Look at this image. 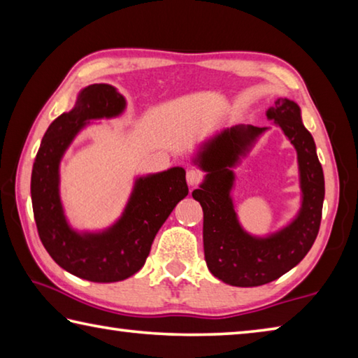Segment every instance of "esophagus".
<instances>
[{
    "mask_svg": "<svg viewBox=\"0 0 358 358\" xmlns=\"http://www.w3.org/2000/svg\"><path fill=\"white\" fill-rule=\"evenodd\" d=\"M202 180H203V173L201 171H196V169H191V171L186 175V181L189 186L201 185Z\"/></svg>",
    "mask_w": 358,
    "mask_h": 358,
    "instance_id": "esophagus-1",
    "label": "esophagus"
}]
</instances>
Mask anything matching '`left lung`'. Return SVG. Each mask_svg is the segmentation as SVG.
<instances>
[{
	"mask_svg": "<svg viewBox=\"0 0 358 358\" xmlns=\"http://www.w3.org/2000/svg\"><path fill=\"white\" fill-rule=\"evenodd\" d=\"M296 150L301 207L295 220L268 237H252L240 226L230 197L232 167L246 155L266 128L234 126L203 145L194 162L207 172L192 197L203 210V251L208 270L230 286L254 287L287 273L308 251L319 234L325 183L316 143L301 123L300 107L290 99H276L266 110Z\"/></svg>",
	"mask_w": 358,
	"mask_h": 358,
	"instance_id": "8db88e82",
	"label": "left lung"
}]
</instances>
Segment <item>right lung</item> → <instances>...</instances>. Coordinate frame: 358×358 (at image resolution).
Listing matches in <instances>:
<instances>
[{
  "label": "right lung",
  "mask_w": 358,
  "mask_h": 358,
  "mask_svg": "<svg viewBox=\"0 0 358 358\" xmlns=\"http://www.w3.org/2000/svg\"><path fill=\"white\" fill-rule=\"evenodd\" d=\"M124 107L112 85L83 88L74 108L48 126L33 164L31 201L42 245L62 268L93 282H117L137 273L157 230L187 196L185 169L172 167L137 178L123 215L104 232L78 234L66 221L59 199V161L66 148L90 120L117 117Z\"/></svg>",
  "instance_id": "right-lung-1"
}]
</instances>
